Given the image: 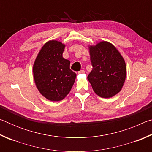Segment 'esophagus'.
<instances>
[{"label":"esophagus","instance_id":"1","mask_svg":"<svg viewBox=\"0 0 152 152\" xmlns=\"http://www.w3.org/2000/svg\"><path fill=\"white\" fill-rule=\"evenodd\" d=\"M84 72H84V70H80V71H79V72H78V74H84Z\"/></svg>","mask_w":152,"mask_h":152}]
</instances>
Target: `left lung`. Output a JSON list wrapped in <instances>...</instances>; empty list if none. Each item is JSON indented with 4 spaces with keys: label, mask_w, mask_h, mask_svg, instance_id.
Instances as JSON below:
<instances>
[{
    "label": "left lung",
    "mask_w": 152,
    "mask_h": 152,
    "mask_svg": "<svg viewBox=\"0 0 152 152\" xmlns=\"http://www.w3.org/2000/svg\"><path fill=\"white\" fill-rule=\"evenodd\" d=\"M92 70L88 80L95 93L110 98L121 90L126 77V66L121 55L110 43L102 42L90 48Z\"/></svg>",
    "instance_id": "1"
}]
</instances>
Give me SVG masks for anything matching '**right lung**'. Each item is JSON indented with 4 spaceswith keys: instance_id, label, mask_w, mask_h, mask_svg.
<instances>
[{
    "instance_id": "obj_1",
    "label": "right lung",
    "mask_w": 152,
    "mask_h": 152,
    "mask_svg": "<svg viewBox=\"0 0 152 152\" xmlns=\"http://www.w3.org/2000/svg\"><path fill=\"white\" fill-rule=\"evenodd\" d=\"M65 45L50 41L43 46L33 65L35 82L40 93L51 101H59L69 93L76 74L62 53Z\"/></svg>"
}]
</instances>
